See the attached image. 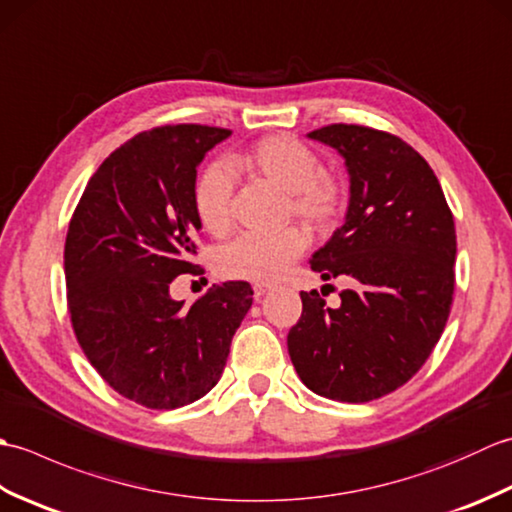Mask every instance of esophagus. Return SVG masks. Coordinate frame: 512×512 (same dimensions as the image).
I'll use <instances>...</instances> for the list:
<instances>
[{"label":"esophagus","instance_id":"obj_1","mask_svg":"<svg viewBox=\"0 0 512 512\" xmlns=\"http://www.w3.org/2000/svg\"><path fill=\"white\" fill-rule=\"evenodd\" d=\"M270 292V286H264V284H257L255 288H253V297L257 299V301H262L266 295Z\"/></svg>","mask_w":512,"mask_h":512}]
</instances>
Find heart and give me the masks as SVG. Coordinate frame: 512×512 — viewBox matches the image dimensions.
<instances>
[{
	"label": "heart",
	"instance_id": "obj_1",
	"mask_svg": "<svg viewBox=\"0 0 512 512\" xmlns=\"http://www.w3.org/2000/svg\"><path fill=\"white\" fill-rule=\"evenodd\" d=\"M228 167L286 193L288 211L317 231L334 224L343 211V182L321 171L319 156L290 136L277 134L257 140L228 158ZM231 198V173L222 165H211L193 189L195 213L204 231L215 237L228 233L233 224ZM306 246L308 237L299 228H284L275 235H242L217 250L215 270L224 279L273 284L284 277Z\"/></svg>",
	"mask_w": 512,
	"mask_h": 512
}]
</instances>
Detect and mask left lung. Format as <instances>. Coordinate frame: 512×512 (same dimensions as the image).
Listing matches in <instances>:
<instances>
[{"label": "left lung", "mask_w": 512, "mask_h": 512, "mask_svg": "<svg viewBox=\"0 0 512 512\" xmlns=\"http://www.w3.org/2000/svg\"><path fill=\"white\" fill-rule=\"evenodd\" d=\"M308 138L339 151L350 173L345 224L310 268L356 286L339 308L301 292L290 361L314 394L369 402L405 385L440 341L455 286L453 215L429 162L398 136L339 123Z\"/></svg>", "instance_id": "obj_1"}]
</instances>
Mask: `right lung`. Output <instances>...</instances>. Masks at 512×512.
Returning a JSON list of instances; mask_svg holds the SVG:
<instances>
[{
	"mask_svg": "<svg viewBox=\"0 0 512 512\" xmlns=\"http://www.w3.org/2000/svg\"><path fill=\"white\" fill-rule=\"evenodd\" d=\"M228 129L165 125L112 151L85 187L65 237L72 328L92 367L118 394L178 409L220 380L233 334L253 306L246 281L209 288L191 306L171 281L193 264L198 165Z\"/></svg>",
	"mask_w": 512,
	"mask_h": 512,
	"instance_id": "1",
	"label": "right lung"
}]
</instances>
